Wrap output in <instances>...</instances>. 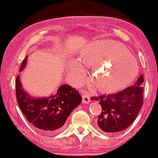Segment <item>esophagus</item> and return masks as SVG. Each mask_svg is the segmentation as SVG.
I'll return each instance as SVG.
<instances>
[{"label":"esophagus","mask_w":158,"mask_h":158,"mask_svg":"<svg viewBox=\"0 0 158 158\" xmlns=\"http://www.w3.org/2000/svg\"><path fill=\"white\" fill-rule=\"evenodd\" d=\"M82 102L85 104H89L90 102V98H89V94L87 93H83V96H82Z\"/></svg>","instance_id":"esophagus-1"}]
</instances>
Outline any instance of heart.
<instances>
[{"label":"heart","instance_id":"1","mask_svg":"<svg viewBox=\"0 0 158 158\" xmlns=\"http://www.w3.org/2000/svg\"><path fill=\"white\" fill-rule=\"evenodd\" d=\"M80 61L87 67H93L90 82L96 90L102 93L117 92L129 85L138 76V65L128 48L114 41L98 40L87 44L82 50ZM70 76L79 80L84 69L77 60L68 64Z\"/></svg>","mask_w":158,"mask_h":158}]
</instances>
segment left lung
<instances>
[{"label":"left lung","mask_w":158,"mask_h":158,"mask_svg":"<svg viewBox=\"0 0 158 158\" xmlns=\"http://www.w3.org/2000/svg\"><path fill=\"white\" fill-rule=\"evenodd\" d=\"M143 75H141L133 86L115 94L91 98L92 100L99 102L102 110L98 120L99 130L106 133H116L131 124L143 102Z\"/></svg>","instance_id":"obj_1"}]
</instances>
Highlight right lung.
Instances as JSON below:
<instances>
[{
	"label": "right lung",
	"instance_id": "obj_1",
	"mask_svg": "<svg viewBox=\"0 0 158 158\" xmlns=\"http://www.w3.org/2000/svg\"><path fill=\"white\" fill-rule=\"evenodd\" d=\"M27 56L20 71L27 65ZM20 75L16 78V97L18 105L29 122L46 133H57L61 130L72 111L82 102V97L76 89L68 85H60L56 93L49 97L34 98L22 85Z\"/></svg>",
	"mask_w": 158,
	"mask_h": 158
}]
</instances>
